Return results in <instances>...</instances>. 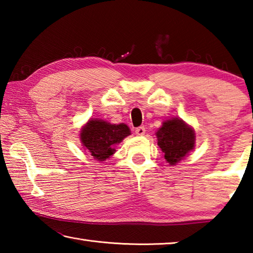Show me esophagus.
<instances>
[{"label": "esophagus", "instance_id": "1", "mask_svg": "<svg viewBox=\"0 0 253 253\" xmlns=\"http://www.w3.org/2000/svg\"><path fill=\"white\" fill-rule=\"evenodd\" d=\"M145 131H146V129H145L144 126H140L138 128H136V130H135L137 136H144L145 135Z\"/></svg>", "mask_w": 253, "mask_h": 253}]
</instances>
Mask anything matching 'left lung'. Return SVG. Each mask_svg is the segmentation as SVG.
I'll return each instance as SVG.
<instances>
[{
	"mask_svg": "<svg viewBox=\"0 0 253 253\" xmlns=\"http://www.w3.org/2000/svg\"><path fill=\"white\" fill-rule=\"evenodd\" d=\"M157 145L164 153L169 165H176L195 146L193 128L181 118H172L163 123L156 131Z\"/></svg>",
	"mask_w": 253,
	"mask_h": 253,
	"instance_id": "obj_1",
	"label": "left lung"
}]
</instances>
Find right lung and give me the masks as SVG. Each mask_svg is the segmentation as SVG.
I'll list each match as a JSON object with an SVG mask.
<instances>
[{
    "mask_svg": "<svg viewBox=\"0 0 253 253\" xmlns=\"http://www.w3.org/2000/svg\"><path fill=\"white\" fill-rule=\"evenodd\" d=\"M129 135L130 129L125 124L115 125L101 119H90L81 128L80 139L89 154L102 162L115 153V145Z\"/></svg>",
    "mask_w": 253,
    "mask_h": 253,
    "instance_id": "add662e5",
    "label": "right lung"
}]
</instances>
